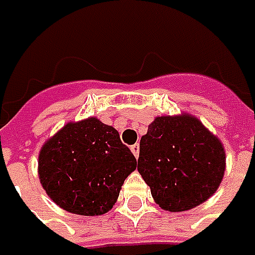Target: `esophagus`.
Returning a JSON list of instances; mask_svg holds the SVG:
<instances>
[{"label":"esophagus","instance_id":"obj_1","mask_svg":"<svg viewBox=\"0 0 255 255\" xmlns=\"http://www.w3.org/2000/svg\"><path fill=\"white\" fill-rule=\"evenodd\" d=\"M130 150H132V153L134 154V157L137 159V157H139V143H136V144L130 146Z\"/></svg>","mask_w":255,"mask_h":255}]
</instances>
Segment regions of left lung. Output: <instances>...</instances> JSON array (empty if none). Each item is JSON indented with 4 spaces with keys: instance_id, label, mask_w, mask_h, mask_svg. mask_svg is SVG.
I'll use <instances>...</instances> for the list:
<instances>
[{
    "instance_id": "1",
    "label": "left lung",
    "mask_w": 255,
    "mask_h": 255,
    "mask_svg": "<svg viewBox=\"0 0 255 255\" xmlns=\"http://www.w3.org/2000/svg\"><path fill=\"white\" fill-rule=\"evenodd\" d=\"M136 164L163 210L186 211L219 189L226 152L220 139L193 115L159 116L140 139Z\"/></svg>"
}]
</instances>
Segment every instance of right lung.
Returning a JSON list of instances; mask_svg holds the SVG:
<instances>
[{
    "label": "right lung",
    "instance_id": "add662e5",
    "mask_svg": "<svg viewBox=\"0 0 255 255\" xmlns=\"http://www.w3.org/2000/svg\"><path fill=\"white\" fill-rule=\"evenodd\" d=\"M136 159L119 132L96 118L69 122L48 139L38 156L39 180L61 209L101 216L119 197Z\"/></svg>",
    "mask_w": 255,
    "mask_h": 255
}]
</instances>
